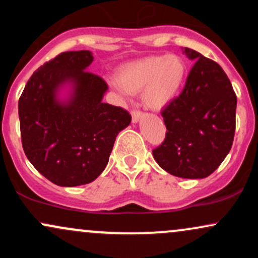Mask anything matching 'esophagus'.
Instances as JSON below:
<instances>
[{
  "label": "esophagus",
  "instance_id": "1",
  "mask_svg": "<svg viewBox=\"0 0 258 258\" xmlns=\"http://www.w3.org/2000/svg\"><path fill=\"white\" fill-rule=\"evenodd\" d=\"M131 115H132V121H133V122H137V121L139 120V117H141L142 111H139V110H132Z\"/></svg>",
  "mask_w": 258,
  "mask_h": 258
}]
</instances>
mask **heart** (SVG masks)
<instances>
[{
  "label": "heart",
  "mask_w": 258,
  "mask_h": 258,
  "mask_svg": "<svg viewBox=\"0 0 258 258\" xmlns=\"http://www.w3.org/2000/svg\"><path fill=\"white\" fill-rule=\"evenodd\" d=\"M185 78V64L174 54L148 57L123 65L117 84L127 93H138L148 108L161 110L176 98Z\"/></svg>",
  "instance_id": "heart-1"
}]
</instances>
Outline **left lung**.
Masks as SVG:
<instances>
[{
    "instance_id": "8db88e82",
    "label": "left lung",
    "mask_w": 258,
    "mask_h": 258,
    "mask_svg": "<svg viewBox=\"0 0 258 258\" xmlns=\"http://www.w3.org/2000/svg\"><path fill=\"white\" fill-rule=\"evenodd\" d=\"M184 53L194 65L179 96L161 111L167 131L153 155L173 176L205 178L232 148L236 94L216 61L186 47Z\"/></svg>"
}]
</instances>
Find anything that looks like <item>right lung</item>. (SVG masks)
Listing matches in <instances>:
<instances>
[{
	"mask_svg": "<svg viewBox=\"0 0 258 258\" xmlns=\"http://www.w3.org/2000/svg\"><path fill=\"white\" fill-rule=\"evenodd\" d=\"M92 61L90 51L60 53L32 74L18 103L26 158L60 186L96 179L108 164L116 136L131 122L126 109L102 102L108 85L86 70ZM68 81L76 90L61 105L55 91Z\"/></svg>",
	"mask_w": 258,
	"mask_h": 258,
	"instance_id": "add662e5",
	"label": "right lung"
}]
</instances>
